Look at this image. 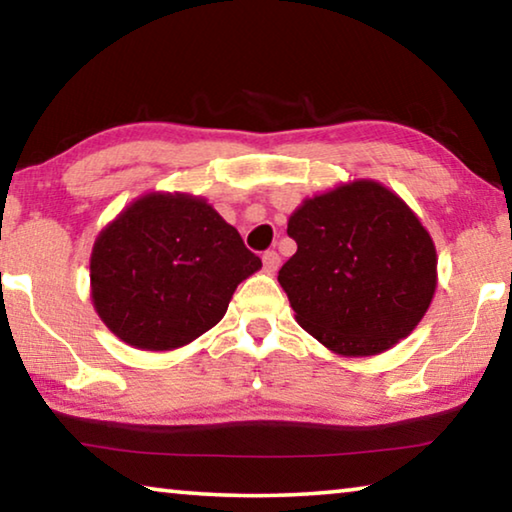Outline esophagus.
Returning <instances> with one entry per match:
<instances>
[{
	"label": "esophagus",
	"mask_w": 512,
	"mask_h": 512,
	"mask_svg": "<svg viewBox=\"0 0 512 512\" xmlns=\"http://www.w3.org/2000/svg\"><path fill=\"white\" fill-rule=\"evenodd\" d=\"M262 262H264V271L269 273V276H273L280 269V255L276 253V250H266V253L262 255Z\"/></svg>",
	"instance_id": "34e87169"
}]
</instances>
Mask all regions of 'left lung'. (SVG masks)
I'll return each mask as SVG.
<instances>
[{
	"instance_id": "8db88e82",
	"label": "left lung",
	"mask_w": 512,
	"mask_h": 512,
	"mask_svg": "<svg viewBox=\"0 0 512 512\" xmlns=\"http://www.w3.org/2000/svg\"><path fill=\"white\" fill-rule=\"evenodd\" d=\"M282 264L296 322L333 354H384L416 329L437 289V248L421 218L375 179L338 183L287 220Z\"/></svg>"
}]
</instances>
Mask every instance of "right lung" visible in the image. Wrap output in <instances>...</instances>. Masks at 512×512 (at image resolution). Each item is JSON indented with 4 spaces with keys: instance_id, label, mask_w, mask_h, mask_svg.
<instances>
[{
    "instance_id": "add662e5",
    "label": "right lung",
    "mask_w": 512,
    "mask_h": 512,
    "mask_svg": "<svg viewBox=\"0 0 512 512\" xmlns=\"http://www.w3.org/2000/svg\"><path fill=\"white\" fill-rule=\"evenodd\" d=\"M259 269L262 259L204 197L151 190L98 232L89 292L121 342L172 352L213 329Z\"/></svg>"
}]
</instances>
